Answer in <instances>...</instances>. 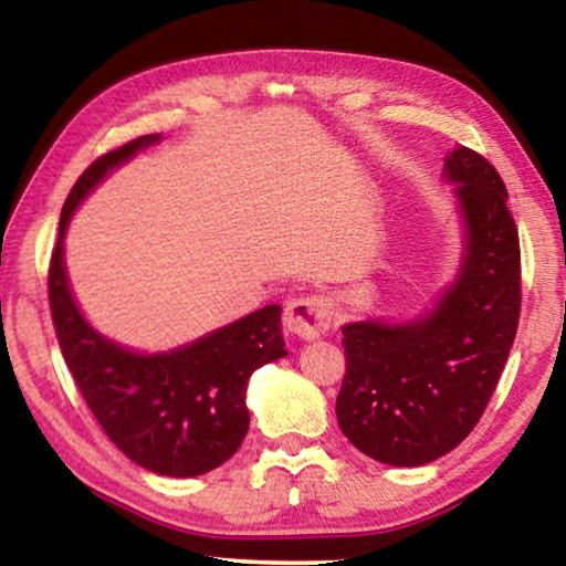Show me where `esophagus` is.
<instances>
[{
  "instance_id": "34e87169",
  "label": "esophagus",
  "mask_w": 566,
  "mask_h": 566,
  "mask_svg": "<svg viewBox=\"0 0 566 566\" xmlns=\"http://www.w3.org/2000/svg\"><path fill=\"white\" fill-rule=\"evenodd\" d=\"M284 327L302 339L322 337L332 327V306L322 294L296 296L284 310Z\"/></svg>"
}]
</instances>
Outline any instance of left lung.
<instances>
[{"label":"left lung","instance_id":"obj_1","mask_svg":"<svg viewBox=\"0 0 566 566\" xmlns=\"http://www.w3.org/2000/svg\"><path fill=\"white\" fill-rule=\"evenodd\" d=\"M444 165L467 222L457 284L419 322L342 327L337 421L359 452L395 467L434 462L472 432L520 327V232L500 171L467 147Z\"/></svg>","mask_w":566,"mask_h":566}]
</instances>
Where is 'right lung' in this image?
<instances>
[{
  "label": "right lung",
  "mask_w": 566,
  "mask_h": 566,
  "mask_svg": "<svg viewBox=\"0 0 566 566\" xmlns=\"http://www.w3.org/2000/svg\"><path fill=\"white\" fill-rule=\"evenodd\" d=\"M137 137L82 171L60 217L50 260V310L62 357L104 432L132 462L167 476H197L232 457L249 429L244 389L254 369L286 354L276 304L169 354H134L99 337L66 284L62 237L74 207L134 151L157 142Z\"/></svg>",
  "instance_id": "1"
}]
</instances>
